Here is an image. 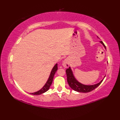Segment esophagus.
<instances>
[{
	"label": "esophagus",
	"mask_w": 120,
	"mask_h": 120,
	"mask_svg": "<svg viewBox=\"0 0 120 120\" xmlns=\"http://www.w3.org/2000/svg\"><path fill=\"white\" fill-rule=\"evenodd\" d=\"M62 65L63 67H64L65 68L69 67V61H68V59H65L62 62Z\"/></svg>",
	"instance_id": "34e87169"
}]
</instances>
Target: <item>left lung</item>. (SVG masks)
Wrapping results in <instances>:
<instances>
[{"label":"left lung","instance_id":"left-lung-1","mask_svg":"<svg viewBox=\"0 0 120 120\" xmlns=\"http://www.w3.org/2000/svg\"><path fill=\"white\" fill-rule=\"evenodd\" d=\"M100 43L101 44H103V45L106 49V46L105 44H104V43L102 41H100ZM66 73H67V76L68 82L70 87L72 88L73 90L81 93H87L93 90L94 89H95L100 85L105 77V76L103 79L101 80L100 82H98V83L95 84V85H85L80 83L79 82H78V81L76 80V79L75 78L74 76L73 75V72L70 67H69V68H68V69L66 70Z\"/></svg>","mask_w":120,"mask_h":120}]
</instances>
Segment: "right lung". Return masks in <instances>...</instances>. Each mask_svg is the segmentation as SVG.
Listing matches in <instances>:
<instances>
[{"label": "right lung", "instance_id": "1", "mask_svg": "<svg viewBox=\"0 0 120 120\" xmlns=\"http://www.w3.org/2000/svg\"><path fill=\"white\" fill-rule=\"evenodd\" d=\"M57 70H58V64L57 63V64H56L52 68V71H51L49 77L48 78V79L47 81V82H46L45 85L44 86H43L41 89H40L39 91L35 92H34V93H30V94H32V95H40V94L44 93L45 92L48 91V89H49L50 88V86H51V85H52V82L53 77H54V75L55 74L56 71H57Z\"/></svg>", "mask_w": 120, "mask_h": 120}]
</instances>
